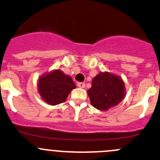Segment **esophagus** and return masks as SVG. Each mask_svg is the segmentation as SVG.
<instances>
[{"mask_svg": "<svg viewBox=\"0 0 160 160\" xmlns=\"http://www.w3.org/2000/svg\"><path fill=\"white\" fill-rule=\"evenodd\" d=\"M77 86L80 88H85V83L83 82H80V83H77Z\"/></svg>", "mask_w": 160, "mask_h": 160, "instance_id": "34e87169", "label": "esophagus"}]
</instances>
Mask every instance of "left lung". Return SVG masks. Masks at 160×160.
<instances>
[{"mask_svg": "<svg viewBox=\"0 0 160 160\" xmlns=\"http://www.w3.org/2000/svg\"><path fill=\"white\" fill-rule=\"evenodd\" d=\"M88 94L94 108L107 111L124 98L126 94L124 82L119 76L108 72H101L93 78L91 88L88 91Z\"/></svg>", "mask_w": 160, "mask_h": 160, "instance_id": "8db88e82", "label": "left lung"}]
</instances>
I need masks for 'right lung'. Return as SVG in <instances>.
<instances>
[{"label":"right lung","instance_id":"1","mask_svg":"<svg viewBox=\"0 0 160 160\" xmlns=\"http://www.w3.org/2000/svg\"><path fill=\"white\" fill-rule=\"evenodd\" d=\"M37 88L44 102L56 105L66 102L71 91L76 88V84L71 77L59 69H55L39 78Z\"/></svg>","mask_w":160,"mask_h":160}]
</instances>
